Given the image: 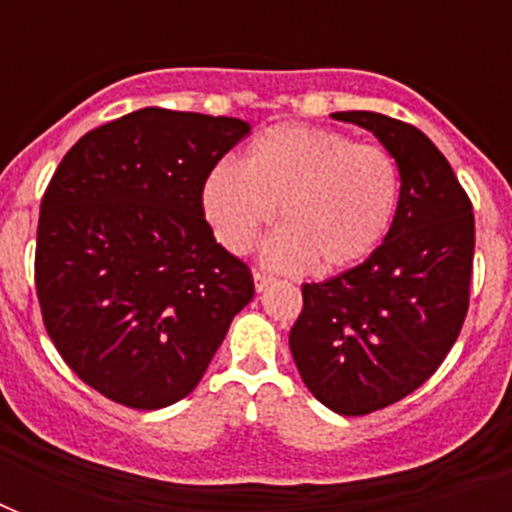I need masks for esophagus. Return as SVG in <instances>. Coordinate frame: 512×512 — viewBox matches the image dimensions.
Masks as SVG:
<instances>
[{
    "mask_svg": "<svg viewBox=\"0 0 512 512\" xmlns=\"http://www.w3.org/2000/svg\"><path fill=\"white\" fill-rule=\"evenodd\" d=\"M271 284H273V276H268V273H260V271L255 273V289H257V292H265V289L271 287Z\"/></svg>",
    "mask_w": 512,
    "mask_h": 512,
    "instance_id": "34e87169",
    "label": "esophagus"
}]
</instances>
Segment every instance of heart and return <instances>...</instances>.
<instances>
[{
    "label": "heart",
    "mask_w": 512,
    "mask_h": 512,
    "mask_svg": "<svg viewBox=\"0 0 512 512\" xmlns=\"http://www.w3.org/2000/svg\"><path fill=\"white\" fill-rule=\"evenodd\" d=\"M398 204L401 172L388 148L308 124L265 130L241 164H215L201 183V215L231 255H247L279 212L263 249L276 271L353 268L385 241Z\"/></svg>",
    "instance_id": "heart-1"
}]
</instances>
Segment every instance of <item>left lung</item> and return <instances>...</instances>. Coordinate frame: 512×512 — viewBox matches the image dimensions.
<instances>
[{
    "label": "left lung",
    "mask_w": 512,
    "mask_h": 512,
    "mask_svg": "<svg viewBox=\"0 0 512 512\" xmlns=\"http://www.w3.org/2000/svg\"><path fill=\"white\" fill-rule=\"evenodd\" d=\"M396 156V223L364 263L303 284L289 350L305 388L345 417L377 412L436 372L468 316L476 220L444 154L417 127L374 111L332 114Z\"/></svg>",
    "instance_id": "1"
}]
</instances>
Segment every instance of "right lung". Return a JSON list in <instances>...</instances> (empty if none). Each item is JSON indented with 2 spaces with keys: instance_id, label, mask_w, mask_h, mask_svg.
<instances>
[{
  "instance_id": "right-lung-1",
  "label": "right lung",
  "mask_w": 512,
  "mask_h": 512,
  "mask_svg": "<svg viewBox=\"0 0 512 512\" xmlns=\"http://www.w3.org/2000/svg\"><path fill=\"white\" fill-rule=\"evenodd\" d=\"M249 132L228 116L140 108L87 132L42 199L34 279L71 372L130 409L191 393L255 295L201 215L207 172Z\"/></svg>"
}]
</instances>
